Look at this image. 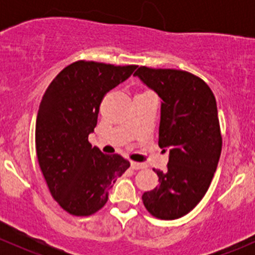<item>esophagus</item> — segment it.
I'll use <instances>...</instances> for the list:
<instances>
[{"label":"esophagus","instance_id":"34e87169","mask_svg":"<svg viewBox=\"0 0 255 255\" xmlns=\"http://www.w3.org/2000/svg\"><path fill=\"white\" fill-rule=\"evenodd\" d=\"M130 168H132L133 170H139V169L145 168V165H144L143 163H137V161H130Z\"/></svg>","mask_w":255,"mask_h":255}]
</instances>
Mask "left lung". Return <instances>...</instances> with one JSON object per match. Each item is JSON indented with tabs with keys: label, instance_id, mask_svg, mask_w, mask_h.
Returning a JSON list of instances; mask_svg holds the SVG:
<instances>
[{
	"label": "left lung",
	"instance_id": "1",
	"mask_svg": "<svg viewBox=\"0 0 255 255\" xmlns=\"http://www.w3.org/2000/svg\"><path fill=\"white\" fill-rule=\"evenodd\" d=\"M134 76L161 99L158 143L169 149L168 169H154L159 185L144 192L143 204L154 217L176 220L201 201L217 169L222 137L216 99L187 71L140 66Z\"/></svg>",
	"mask_w": 255,
	"mask_h": 255
}]
</instances>
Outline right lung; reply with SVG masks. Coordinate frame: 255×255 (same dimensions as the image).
Instances as JSON below:
<instances>
[{
	"instance_id": "obj_1",
	"label": "right lung",
	"mask_w": 255,
	"mask_h": 255,
	"mask_svg": "<svg viewBox=\"0 0 255 255\" xmlns=\"http://www.w3.org/2000/svg\"><path fill=\"white\" fill-rule=\"evenodd\" d=\"M135 65L75 61L43 95L35 122V150L51 196L66 212L90 216L105 206L117 177L129 168L89 142L105 95L126 81Z\"/></svg>"
}]
</instances>
